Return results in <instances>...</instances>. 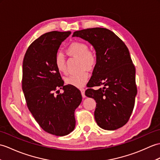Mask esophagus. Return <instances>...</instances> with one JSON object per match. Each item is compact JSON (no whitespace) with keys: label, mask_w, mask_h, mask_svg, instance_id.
Masks as SVG:
<instances>
[{"label":"esophagus","mask_w":160,"mask_h":160,"mask_svg":"<svg viewBox=\"0 0 160 160\" xmlns=\"http://www.w3.org/2000/svg\"><path fill=\"white\" fill-rule=\"evenodd\" d=\"M80 91H81V94H82V98H85L86 97V96H85V94H84V92H85V89L84 88H80Z\"/></svg>","instance_id":"1"}]
</instances>
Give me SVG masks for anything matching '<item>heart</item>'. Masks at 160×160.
<instances>
[{
  "instance_id": "b5f03b06",
  "label": "heart",
  "mask_w": 160,
  "mask_h": 160,
  "mask_svg": "<svg viewBox=\"0 0 160 160\" xmlns=\"http://www.w3.org/2000/svg\"><path fill=\"white\" fill-rule=\"evenodd\" d=\"M68 54L80 58V72L73 73L66 78L65 82L69 85L78 88L83 87L89 78L87 69L95 68L97 64L98 57L94 51L89 50L87 43L82 42H72L66 50ZM54 65L57 70L61 73H67V65L65 58L61 52H57L54 57Z\"/></svg>"
}]
</instances>
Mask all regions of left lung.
<instances>
[{
  "label": "left lung",
  "mask_w": 160,
  "mask_h": 160,
  "mask_svg": "<svg viewBox=\"0 0 160 160\" xmlns=\"http://www.w3.org/2000/svg\"><path fill=\"white\" fill-rule=\"evenodd\" d=\"M93 46L98 57L85 95L97 104L95 119L100 128L115 130L125 125L133 110L137 94L136 69L128 47L110 30L92 28L73 33ZM103 87L95 90L92 87Z\"/></svg>",
  "instance_id": "8db88e82"
}]
</instances>
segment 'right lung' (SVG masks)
<instances>
[{
    "mask_svg": "<svg viewBox=\"0 0 160 160\" xmlns=\"http://www.w3.org/2000/svg\"><path fill=\"white\" fill-rule=\"evenodd\" d=\"M70 34L51 31L40 36L28 48L22 65V87L28 108L44 131L58 136L75 128L74 112L82 102L80 91L64 86L54 65L59 47ZM58 88L64 92L59 94Z\"/></svg>",
    "mask_w": 160,
    "mask_h": 160,
    "instance_id": "1",
    "label": "right lung"
}]
</instances>
